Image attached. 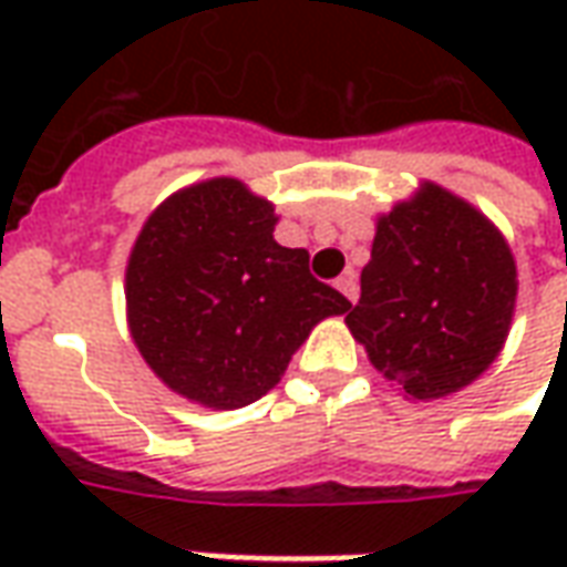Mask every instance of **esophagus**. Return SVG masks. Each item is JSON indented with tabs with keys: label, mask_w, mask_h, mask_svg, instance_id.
Wrapping results in <instances>:
<instances>
[{
	"label": "esophagus",
	"mask_w": 567,
	"mask_h": 567,
	"mask_svg": "<svg viewBox=\"0 0 567 567\" xmlns=\"http://www.w3.org/2000/svg\"><path fill=\"white\" fill-rule=\"evenodd\" d=\"M337 288L343 291L346 300H352V303H355V300H358V279H355V272H346V276H340V279H337Z\"/></svg>",
	"instance_id": "34e87169"
}]
</instances>
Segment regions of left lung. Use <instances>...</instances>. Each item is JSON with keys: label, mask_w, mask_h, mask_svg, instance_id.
Returning <instances> with one entry per match:
<instances>
[{"label": "left lung", "mask_w": 567, "mask_h": 567, "mask_svg": "<svg viewBox=\"0 0 567 567\" xmlns=\"http://www.w3.org/2000/svg\"><path fill=\"white\" fill-rule=\"evenodd\" d=\"M516 285L498 227L425 182L377 221L361 300L346 324L385 380L434 401L471 385L498 358Z\"/></svg>", "instance_id": "left-lung-1"}]
</instances>
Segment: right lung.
<instances>
[{"mask_svg": "<svg viewBox=\"0 0 567 567\" xmlns=\"http://www.w3.org/2000/svg\"><path fill=\"white\" fill-rule=\"evenodd\" d=\"M276 221L270 199L221 175L163 199L136 236L124 285L133 343L194 404H255L309 331L352 307L309 272L307 248L272 239Z\"/></svg>", "mask_w": 567, "mask_h": 567, "instance_id": "1", "label": "right lung"}]
</instances>
